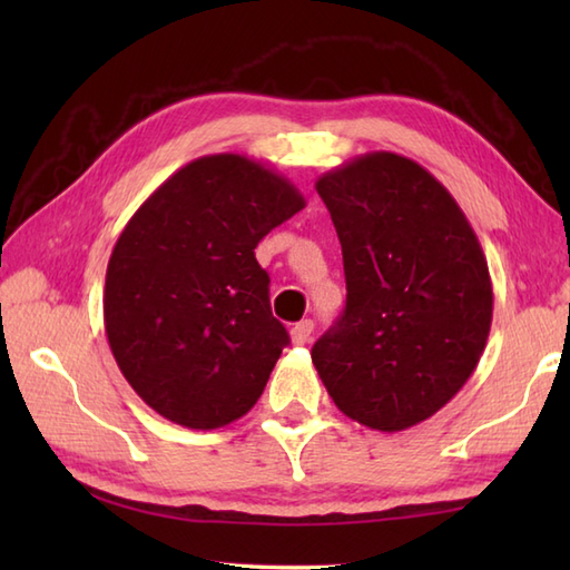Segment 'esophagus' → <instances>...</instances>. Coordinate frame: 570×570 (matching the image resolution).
<instances>
[{"label": "esophagus", "instance_id": "34e87169", "mask_svg": "<svg viewBox=\"0 0 570 570\" xmlns=\"http://www.w3.org/2000/svg\"><path fill=\"white\" fill-rule=\"evenodd\" d=\"M311 333H313V321H301V323H296L294 328H292V343H294V345L308 343Z\"/></svg>", "mask_w": 570, "mask_h": 570}]
</instances>
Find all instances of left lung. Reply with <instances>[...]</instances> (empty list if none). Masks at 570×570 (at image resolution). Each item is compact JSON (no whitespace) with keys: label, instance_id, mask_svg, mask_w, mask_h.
I'll use <instances>...</instances> for the list:
<instances>
[{"label":"left lung","instance_id":"1","mask_svg":"<svg viewBox=\"0 0 570 570\" xmlns=\"http://www.w3.org/2000/svg\"><path fill=\"white\" fill-rule=\"evenodd\" d=\"M316 190L343 247L347 301L313 365L362 426H416L463 390L488 345L485 252L441 180L394 151L355 156Z\"/></svg>","mask_w":570,"mask_h":570}]
</instances>
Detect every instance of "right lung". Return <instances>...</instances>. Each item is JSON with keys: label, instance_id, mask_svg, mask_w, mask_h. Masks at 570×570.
<instances>
[{"label": "right lung", "instance_id": "obj_1", "mask_svg": "<svg viewBox=\"0 0 570 570\" xmlns=\"http://www.w3.org/2000/svg\"><path fill=\"white\" fill-rule=\"evenodd\" d=\"M306 208L301 190L242 154L178 168L129 217L105 276L117 367L156 414L213 431L257 404L288 333L272 316L254 247Z\"/></svg>", "mask_w": 570, "mask_h": 570}]
</instances>
